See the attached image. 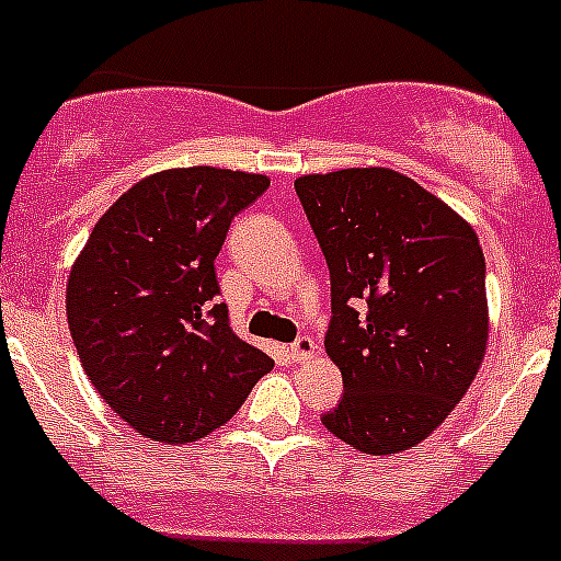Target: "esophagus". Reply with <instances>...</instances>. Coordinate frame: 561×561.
I'll return each instance as SVG.
<instances>
[{"label":"esophagus","mask_w":561,"mask_h":561,"mask_svg":"<svg viewBox=\"0 0 561 561\" xmlns=\"http://www.w3.org/2000/svg\"><path fill=\"white\" fill-rule=\"evenodd\" d=\"M287 354H290V359H296V363H305V359H312L318 354V343L312 337H298L296 343L287 348Z\"/></svg>","instance_id":"obj_1"}]
</instances>
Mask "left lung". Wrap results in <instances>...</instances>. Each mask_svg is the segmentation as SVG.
<instances>
[{
	"instance_id": "1",
	"label": "left lung",
	"mask_w": 561,
	"mask_h": 561,
	"mask_svg": "<svg viewBox=\"0 0 561 561\" xmlns=\"http://www.w3.org/2000/svg\"><path fill=\"white\" fill-rule=\"evenodd\" d=\"M296 193L332 276L323 345L345 387L323 426L363 454L407 451L446 421L484 359L479 238L390 169L298 176Z\"/></svg>"
}]
</instances>
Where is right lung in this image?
Returning <instances> with one entry per match:
<instances>
[{
	"instance_id": "add662e5",
	"label": "right lung",
	"mask_w": 561,
	"mask_h": 561,
	"mask_svg": "<svg viewBox=\"0 0 561 561\" xmlns=\"http://www.w3.org/2000/svg\"><path fill=\"white\" fill-rule=\"evenodd\" d=\"M268 185L209 165L160 171L99 218L77 256L66 287L71 340L99 396L144 437L196 443L274 368L232 332L216 298L229 224Z\"/></svg>"
}]
</instances>
